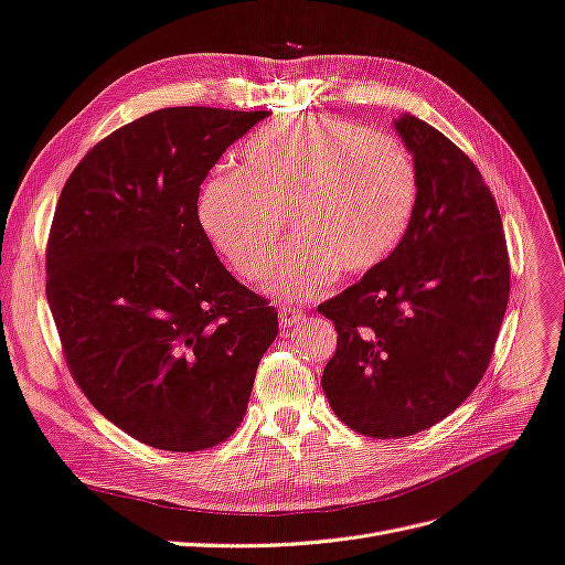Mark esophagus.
Wrapping results in <instances>:
<instances>
[{
  "label": "esophagus",
  "instance_id": "34e87169",
  "mask_svg": "<svg viewBox=\"0 0 565 565\" xmlns=\"http://www.w3.org/2000/svg\"><path fill=\"white\" fill-rule=\"evenodd\" d=\"M298 321H302V312L298 308H291V305H281V308H279V324L286 329V327L298 324Z\"/></svg>",
  "mask_w": 565,
  "mask_h": 565
}]
</instances>
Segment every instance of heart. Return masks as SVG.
<instances>
[{"mask_svg": "<svg viewBox=\"0 0 565 565\" xmlns=\"http://www.w3.org/2000/svg\"><path fill=\"white\" fill-rule=\"evenodd\" d=\"M418 199L414 160L388 135L308 113L257 130L236 172L201 189L199 217L246 281L277 267L284 217L294 248L271 281L286 298H315L335 279L379 269L405 238Z\"/></svg>", "mask_w": 565, "mask_h": 565, "instance_id": "obj_1", "label": "heart"}]
</instances>
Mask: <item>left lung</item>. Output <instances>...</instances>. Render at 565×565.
Instances as JSON below:
<instances>
[{"label": "left lung", "mask_w": 565, "mask_h": 565, "mask_svg": "<svg viewBox=\"0 0 565 565\" xmlns=\"http://www.w3.org/2000/svg\"><path fill=\"white\" fill-rule=\"evenodd\" d=\"M418 199L379 269L321 302L338 345L321 388L369 438H407L469 397L492 360L509 302V253L490 186L457 143L414 116L395 120Z\"/></svg>", "instance_id": "left-lung-1"}]
</instances>
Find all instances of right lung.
Segmentation results:
<instances>
[{"label": "right lung", "mask_w": 565, "mask_h": 565, "mask_svg": "<svg viewBox=\"0 0 565 565\" xmlns=\"http://www.w3.org/2000/svg\"><path fill=\"white\" fill-rule=\"evenodd\" d=\"M269 110L160 108L85 153L46 241V300L68 372L135 440L201 452L244 422L277 310L224 269L201 184Z\"/></svg>", "instance_id": "right-lung-1"}]
</instances>
